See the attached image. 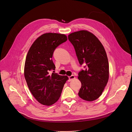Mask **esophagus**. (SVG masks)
<instances>
[{
  "mask_svg": "<svg viewBox=\"0 0 132 132\" xmlns=\"http://www.w3.org/2000/svg\"><path fill=\"white\" fill-rule=\"evenodd\" d=\"M68 78H69L68 81H71L72 80H73V79H75V77L74 75H71V76H69Z\"/></svg>",
  "mask_w": 132,
  "mask_h": 132,
  "instance_id": "esophagus-1",
  "label": "esophagus"
}]
</instances>
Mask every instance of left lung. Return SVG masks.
Returning a JSON list of instances; mask_svg holds the SVG:
<instances>
[{
    "label": "left lung",
    "instance_id": "1",
    "mask_svg": "<svg viewBox=\"0 0 132 132\" xmlns=\"http://www.w3.org/2000/svg\"><path fill=\"white\" fill-rule=\"evenodd\" d=\"M68 37L79 64L86 65V69L78 73V78L81 83L78 96L86 101L96 100L102 95L109 77L105 50L97 36L87 30L71 33Z\"/></svg>",
    "mask_w": 132,
    "mask_h": 132
}]
</instances>
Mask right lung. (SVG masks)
Masks as SVG:
<instances>
[{
	"label": "right lung",
	"instance_id": "1",
	"mask_svg": "<svg viewBox=\"0 0 132 132\" xmlns=\"http://www.w3.org/2000/svg\"><path fill=\"white\" fill-rule=\"evenodd\" d=\"M67 40L64 34L44 33L35 40L26 59L24 75L28 87L35 99L42 104L50 106L59 99L67 76L56 73L52 60L55 49Z\"/></svg>",
	"mask_w": 132,
	"mask_h": 132
}]
</instances>
